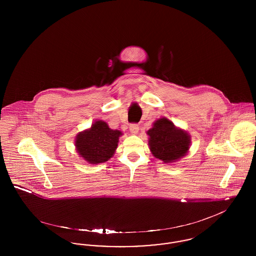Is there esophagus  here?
I'll list each match as a JSON object with an SVG mask.
<instances>
[{"mask_svg":"<svg viewBox=\"0 0 256 256\" xmlns=\"http://www.w3.org/2000/svg\"><path fill=\"white\" fill-rule=\"evenodd\" d=\"M130 132L132 134H138V132H139V126H138V124H130Z\"/></svg>","mask_w":256,"mask_h":256,"instance_id":"obj_1","label":"esophagus"}]
</instances>
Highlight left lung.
<instances>
[{"label":"left lung","mask_w":256,"mask_h":256,"mask_svg":"<svg viewBox=\"0 0 256 256\" xmlns=\"http://www.w3.org/2000/svg\"><path fill=\"white\" fill-rule=\"evenodd\" d=\"M152 154L163 163L169 164L185 156L191 146V136L174 122L162 117L152 124L146 132Z\"/></svg>","instance_id":"8db88e82"}]
</instances>
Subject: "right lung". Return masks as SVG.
I'll list each match as a JSON object with an SVG mask.
<instances>
[{
  "label": "right lung",
  "mask_w": 256,
  "mask_h": 256,
  "mask_svg": "<svg viewBox=\"0 0 256 256\" xmlns=\"http://www.w3.org/2000/svg\"><path fill=\"white\" fill-rule=\"evenodd\" d=\"M122 135L121 130H111L108 122L96 120L91 128L76 136V150L89 164L104 163L114 156Z\"/></svg>",
  "instance_id": "obj_1"
}]
</instances>
